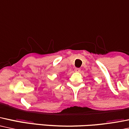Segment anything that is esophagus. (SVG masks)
I'll return each mask as SVG.
<instances>
[{
  "label": "esophagus",
  "instance_id": "1",
  "mask_svg": "<svg viewBox=\"0 0 129 129\" xmlns=\"http://www.w3.org/2000/svg\"><path fill=\"white\" fill-rule=\"evenodd\" d=\"M80 71H81V69H80V68H75V72H80Z\"/></svg>",
  "mask_w": 129,
  "mask_h": 129
}]
</instances>
